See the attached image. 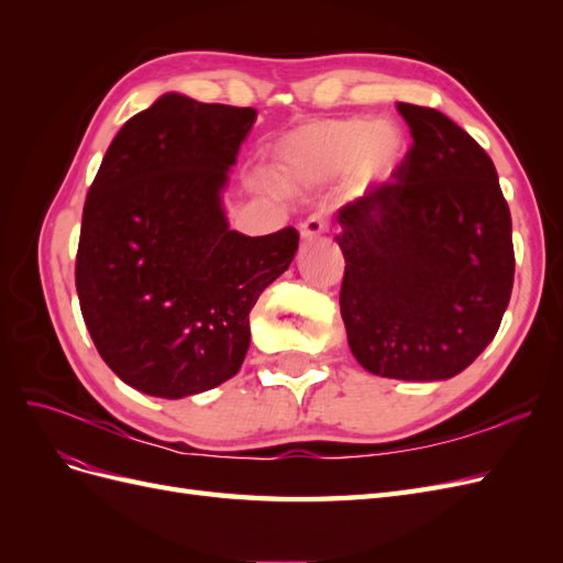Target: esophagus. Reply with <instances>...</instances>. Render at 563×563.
<instances>
[{
  "instance_id": "obj_1",
  "label": "esophagus",
  "mask_w": 563,
  "mask_h": 563,
  "mask_svg": "<svg viewBox=\"0 0 563 563\" xmlns=\"http://www.w3.org/2000/svg\"><path fill=\"white\" fill-rule=\"evenodd\" d=\"M327 230H329V220H327V216H321V213H314V216L305 220V223H300V236L305 242L317 240V236L323 234Z\"/></svg>"
}]
</instances>
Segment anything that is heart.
<instances>
[{"instance_id": "b5f03b06", "label": "heart", "mask_w": 563, "mask_h": 563, "mask_svg": "<svg viewBox=\"0 0 563 563\" xmlns=\"http://www.w3.org/2000/svg\"><path fill=\"white\" fill-rule=\"evenodd\" d=\"M404 155V131L389 119H327L286 133L272 155V172L288 190L350 172L347 190L362 197L383 190L397 176Z\"/></svg>"}]
</instances>
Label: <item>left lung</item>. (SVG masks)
<instances>
[{
  "instance_id": "1",
  "label": "left lung",
  "mask_w": 563,
  "mask_h": 563,
  "mask_svg": "<svg viewBox=\"0 0 563 563\" xmlns=\"http://www.w3.org/2000/svg\"><path fill=\"white\" fill-rule=\"evenodd\" d=\"M413 135L395 180L338 211L340 314L368 373L449 380L498 333L512 296V218L496 166L432 108L397 103Z\"/></svg>"
}]
</instances>
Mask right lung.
Listing matches in <instances>:
<instances>
[{"label":"right lung","mask_w":563,"mask_h":563,"mask_svg":"<svg viewBox=\"0 0 563 563\" xmlns=\"http://www.w3.org/2000/svg\"><path fill=\"white\" fill-rule=\"evenodd\" d=\"M253 108L164 93L114 135L89 190L77 296L103 362L133 389L183 399L230 380L249 314L298 232L230 230L223 192Z\"/></svg>","instance_id":"add662e5"}]
</instances>
